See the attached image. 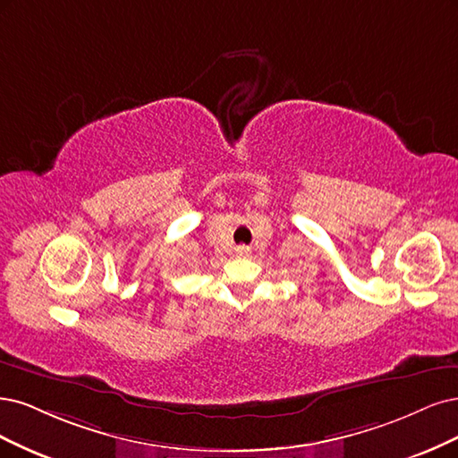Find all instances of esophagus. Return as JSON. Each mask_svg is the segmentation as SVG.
I'll use <instances>...</instances> for the list:
<instances>
[{
	"label": "esophagus",
	"instance_id": "obj_1",
	"mask_svg": "<svg viewBox=\"0 0 458 458\" xmlns=\"http://www.w3.org/2000/svg\"><path fill=\"white\" fill-rule=\"evenodd\" d=\"M249 253H250V249L245 245H240L238 249H235V255L238 257H249Z\"/></svg>",
	"mask_w": 458,
	"mask_h": 458
}]
</instances>
